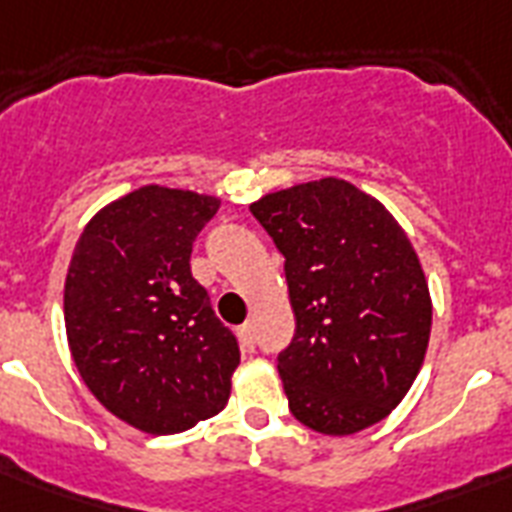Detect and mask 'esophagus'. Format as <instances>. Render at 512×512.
Masks as SVG:
<instances>
[{"instance_id": "esophagus-1", "label": "esophagus", "mask_w": 512, "mask_h": 512, "mask_svg": "<svg viewBox=\"0 0 512 512\" xmlns=\"http://www.w3.org/2000/svg\"><path fill=\"white\" fill-rule=\"evenodd\" d=\"M239 340L244 342V348H252L255 345V324L247 321V324H241L239 327Z\"/></svg>"}]
</instances>
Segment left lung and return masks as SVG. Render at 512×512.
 Segmentation results:
<instances>
[{
  "label": "left lung",
  "instance_id": "left-lung-1",
  "mask_svg": "<svg viewBox=\"0 0 512 512\" xmlns=\"http://www.w3.org/2000/svg\"><path fill=\"white\" fill-rule=\"evenodd\" d=\"M249 212L284 255L295 335L276 361L289 412L327 436L388 417L420 372L433 319L401 225L337 177L268 193Z\"/></svg>",
  "mask_w": 512,
  "mask_h": 512
}]
</instances>
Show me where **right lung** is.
<instances>
[{"label": "right lung", "mask_w": 512, "mask_h": 512, "mask_svg": "<svg viewBox=\"0 0 512 512\" xmlns=\"http://www.w3.org/2000/svg\"><path fill=\"white\" fill-rule=\"evenodd\" d=\"M220 199L146 185L92 217L66 276V332L92 396L172 436L228 404L239 340L193 279L191 249Z\"/></svg>", "instance_id": "add662e5"}]
</instances>
